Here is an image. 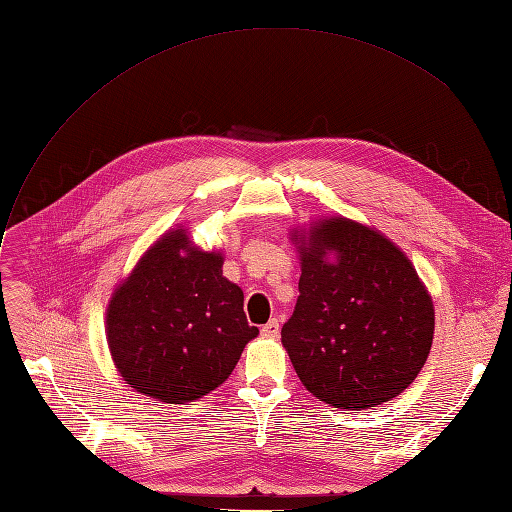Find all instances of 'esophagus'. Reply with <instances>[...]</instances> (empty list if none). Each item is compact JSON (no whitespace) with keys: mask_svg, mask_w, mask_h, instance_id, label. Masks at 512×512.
<instances>
[{"mask_svg":"<svg viewBox=\"0 0 512 512\" xmlns=\"http://www.w3.org/2000/svg\"><path fill=\"white\" fill-rule=\"evenodd\" d=\"M262 334H264V337H277V334H279V320H277V317H273V320H269L267 324L262 326Z\"/></svg>","mask_w":512,"mask_h":512,"instance_id":"obj_1","label":"esophagus"}]
</instances>
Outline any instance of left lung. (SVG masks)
Segmentation results:
<instances>
[{
	"mask_svg": "<svg viewBox=\"0 0 512 512\" xmlns=\"http://www.w3.org/2000/svg\"><path fill=\"white\" fill-rule=\"evenodd\" d=\"M301 260L281 343L307 390L351 411L407 390L434 337L432 298L409 258L370 228L330 218L301 235Z\"/></svg>",
	"mask_w": 512,
	"mask_h": 512,
	"instance_id": "8db88e82",
	"label": "left lung"
}]
</instances>
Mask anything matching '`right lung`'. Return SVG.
Here are the masks:
<instances>
[{
  "label": "right lung",
  "mask_w": 512,
  "mask_h": 512,
  "mask_svg": "<svg viewBox=\"0 0 512 512\" xmlns=\"http://www.w3.org/2000/svg\"><path fill=\"white\" fill-rule=\"evenodd\" d=\"M256 334L241 288L222 277V256L192 250L182 228L152 245L108 307V343L120 375L133 390L169 404L216 390Z\"/></svg>",
  "instance_id": "right-lung-1"
}]
</instances>
